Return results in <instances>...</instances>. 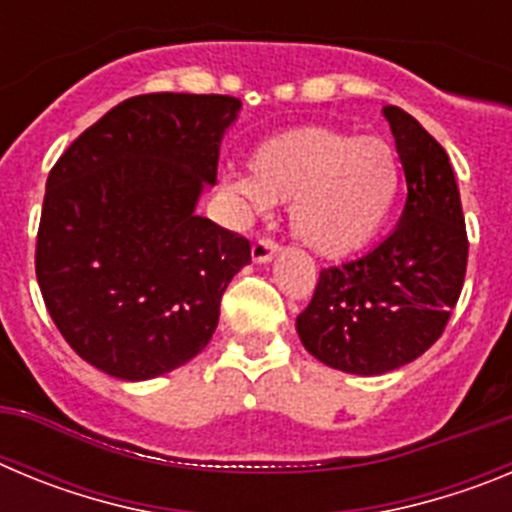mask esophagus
<instances>
[{
	"label": "esophagus",
	"instance_id": "34e87169",
	"mask_svg": "<svg viewBox=\"0 0 512 512\" xmlns=\"http://www.w3.org/2000/svg\"><path fill=\"white\" fill-rule=\"evenodd\" d=\"M279 251V246L271 238H259V241L253 243L251 248V259L256 261V264H266V261L274 259V253Z\"/></svg>",
	"mask_w": 512,
	"mask_h": 512
}]
</instances>
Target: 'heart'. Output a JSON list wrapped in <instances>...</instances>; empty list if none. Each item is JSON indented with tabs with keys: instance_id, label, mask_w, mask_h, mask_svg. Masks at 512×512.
I'll return each mask as SVG.
<instances>
[{
	"instance_id": "b5f03b06",
	"label": "heart",
	"mask_w": 512,
	"mask_h": 512,
	"mask_svg": "<svg viewBox=\"0 0 512 512\" xmlns=\"http://www.w3.org/2000/svg\"><path fill=\"white\" fill-rule=\"evenodd\" d=\"M251 174L223 184L251 215L292 205V230L310 251L343 259L390 223L402 189V164L390 140L336 128H300L253 148Z\"/></svg>"
}]
</instances>
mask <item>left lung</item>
I'll return each mask as SVG.
<instances>
[{"label":"left lung","mask_w":512,"mask_h":512,"mask_svg":"<svg viewBox=\"0 0 512 512\" xmlns=\"http://www.w3.org/2000/svg\"><path fill=\"white\" fill-rule=\"evenodd\" d=\"M382 115L395 135L408 200L400 223L361 259L320 271L297 318L302 346L325 366L377 377L441 338L467 274V228L449 156L400 107Z\"/></svg>","instance_id":"8db88e82"}]
</instances>
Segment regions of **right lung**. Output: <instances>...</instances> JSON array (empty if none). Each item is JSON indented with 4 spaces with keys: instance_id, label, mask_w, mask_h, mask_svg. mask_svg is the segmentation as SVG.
<instances>
[{
    "instance_id": "right-lung-1",
    "label": "right lung",
    "mask_w": 512,
    "mask_h": 512,
    "mask_svg": "<svg viewBox=\"0 0 512 512\" xmlns=\"http://www.w3.org/2000/svg\"><path fill=\"white\" fill-rule=\"evenodd\" d=\"M241 99L140 94L66 148L45 182L35 274L84 361L125 382L161 377L210 343L243 235L197 215Z\"/></svg>"
}]
</instances>
